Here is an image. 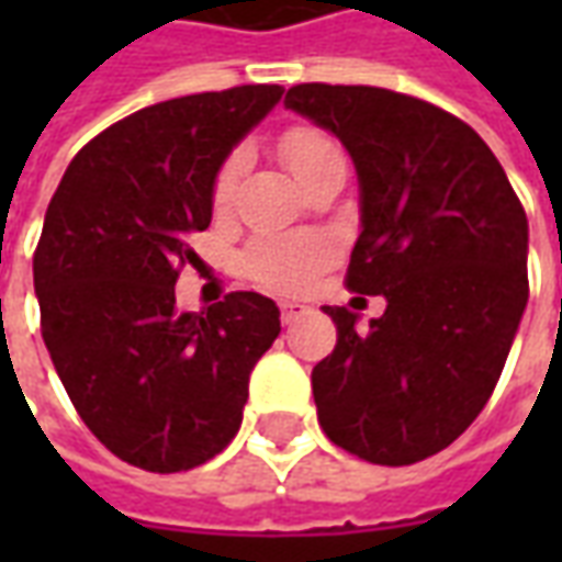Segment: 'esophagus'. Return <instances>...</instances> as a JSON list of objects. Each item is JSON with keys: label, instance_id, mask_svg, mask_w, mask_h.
Instances as JSON below:
<instances>
[{"label": "esophagus", "instance_id": "obj_1", "mask_svg": "<svg viewBox=\"0 0 562 562\" xmlns=\"http://www.w3.org/2000/svg\"><path fill=\"white\" fill-rule=\"evenodd\" d=\"M304 313H306V306L297 304V301H282L280 304L282 325H292V322H297V318L304 316Z\"/></svg>", "mask_w": 562, "mask_h": 562}]
</instances>
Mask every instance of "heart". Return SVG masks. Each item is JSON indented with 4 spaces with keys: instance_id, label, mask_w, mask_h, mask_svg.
Here are the masks:
<instances>
[{
    "instance_id": "obj_1",
    "label": "heart",
    "mask_w": 562,
    "mask_h": 562,
    "mask_svg": "<svg viewBox=\"0 0 562 562\" xmlns=\"http://www.w3.org/2000/svg\"><path fill=\"white\" fill-rule=\"evenodd\" d=\"M282 161L292 171L294 180H304L306 173L316 168L318 161L337 153L325 135L310 132V128H294L289 132L280 144ZM240 173V156H232L225 161V168L216 177V189H213V201L216 204H228V198L237 183ZM330 258V246L322 237H265L249 249V273L256 277L261 285L277 289V292H297L304 289L310 277L316 273L325 261Z\"/></svg>"
}]
</instances>
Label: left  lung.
<instances>
[{"label":"left lung","instance_id":"left-lung-1","mask_svg":"<svg viewBox=\"0 0 562 562\" xmlns=\"http://www.w3.org/2000/svg\"><path fill=\"white\" fill-rule=\"evenodd\" d=\"M285 108L352 156L361 201L346 285L385 313L325 306L334 352L313 367L334 446L406 467L451 446L482 413L527 310V213L503 165L442 108L379 90L301 83Z\"/></svg>","mask_w":562,"mask_h":562}]
</instances>
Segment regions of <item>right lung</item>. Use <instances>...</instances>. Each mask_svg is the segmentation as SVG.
<instances>
[{
  "mask_svg": "<svg viewBox=\"0 0 562 562\" xmlns=\"http://www.w3.org/2000/svg\"><path fill=\"white\" fill-rule=\"evenodd\" d=\"M249 83L149 104L92 138L56 186L32 280L42 337L75 409L132 467L180 472L228 446L280 306L232 292L180 313L177 268L213 216L232 149L280 104Z\"/></svg>",
  "mask_w": 562,
  "mask_h": 562,
  "instance_id": "obj_1",
  "label": "right lung"
}]
</instances>
